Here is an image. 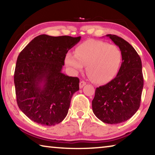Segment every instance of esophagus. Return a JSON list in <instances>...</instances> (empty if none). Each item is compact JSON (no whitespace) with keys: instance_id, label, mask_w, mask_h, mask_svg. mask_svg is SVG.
I'll return each mask as SVG.
<instances>
[{"instance_id":"obj_1","label":"esophagus","mask_w":155,"mask_h":155,"mask_svg":"<svg viewBox=\"0 0 155 155\" xmlns=\"http://www.w3.org/2000/svg\"><path fill=\"white\" fill-rule=\"evenodd\" d=\"M85 85H86V82H85V81H81V82H80V83H79V87H80L81 89L83 88Z\"/></svg>"}]
</instances>
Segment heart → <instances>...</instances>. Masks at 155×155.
Masks as SVG:
<instances>
[{"label":"heart","instance_id":"1","mask_svg":"<svg viewBox=\"0 0 155 155\" xmlns=\"http://www.w3.org/2000/svg\"><path fill=\"white\" fill-rule=\"evenodd\" d=\"M122 61L120 49L103 41L90 40L84 41L74 50V54L68 53L65 62L75 72L86 65L88 77L94 82H109L118 72Z\"/></svg>","mask_w":155,"mask_h":155}]
</instances>
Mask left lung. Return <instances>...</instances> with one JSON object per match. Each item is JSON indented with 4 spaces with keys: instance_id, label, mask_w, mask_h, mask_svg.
<instances>
[{
    "instance_id": "1",
    "label": "left lung",
    "mask_w": 155,
    "mask_h": 155,
    "mask_svg": "<svg viewBox=\"0 0 155 155\" xmlns=\"http://www.w3.org/2000/svg\"><path fill=\"white\" fill-rule=\"evenodd\" d=\"M107 36L120 48L122 62L116 77L96 89L92 109L101 121L115 124L127 121L140 108L143 77L141 58L135 48L120 37Z\"/></svg>"
}]
</instances>
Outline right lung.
<instances>
[{"label": "right lung", "instance_id": "add662e5", "mask_svg": "<svg viewBox=\"0 0 155 155\" xmlns=\"http://www.w3.org/2000/svg\"><path fill=\"white\" fill-rule=\"evenodd\" d=\"M81 37H35L20 52L14 72L20 109L33 122L54 126L66 116L72 95L79 90L78 77L61 72L67 52Z\"/></svg>", "mask_w": 155, "mask_h": 155}]
</instances>
